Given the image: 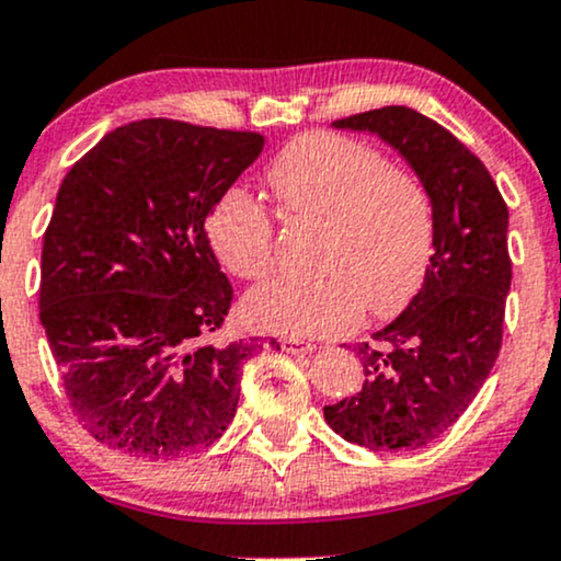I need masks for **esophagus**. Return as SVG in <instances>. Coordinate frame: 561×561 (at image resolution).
<instances>
[{"label": "esophagus", "instance_id": "esophagus-1", "mask_svg": "<svg viewBox=\"0 0 561 561\" xmlns=\"http://www.w3.org/2000/svg\"><path fill=\"white\" fill-rule=\"evenodd\" d=\"M282 351H287V353H313V351H317V345L289 337V340H282Z\"/></svg>", "mask_w": 561, "mask_h": 561}]
</instances>
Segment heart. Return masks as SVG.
Listing matches in <instances>:
<instances>
[{
    "label": "heart",
    "mask_w": 561,
    "mask_h": 561,
    "mask_svg": "<svg viewBox=\"0 0 561 561\" xmlns=\"http://www.w3.org/2000/svg\"><path fill=\"white\" fill-rule=\"evenodd\" d=\"M282 208L324 221L319 279L274 276L244 298L261 332L334 337L364 311L385 319L420 293L435 250V199L416 171L388 163L369 141L337 131L293 139L268 165ZM210 242L231 274L259 279L274 263V218L259 199L231 190L208 221Z\"/></svg>",
    "instance_id": "obj_1"
}]
</instances>
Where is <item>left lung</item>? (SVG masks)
<instances>
[{
    "label": "left lung",
    "instance_id": "1",
    "mask_svg": "<svg viewBox=\"0 0 561 561\" xmlns=\"http://www.w3.org/2000/svg\"><path fill=\"white\" fill-rule=\"evenodd\" d=\"M334 126L396 147L433 192L437 229L420 293L356 347L362 392L327 405L324 420L364 448H422L465 414L499 358L512 285L508 210L482 160L427 115L390 105Z\"/></svg>",
    "mask_w": 561,
    "mask_h": 561
}]
</instances>
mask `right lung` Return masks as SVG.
Instances as JSON below:
<instances>
[{"label":"right lung","mask_w":561,"mask_h":561,"mask_svg":"<svg viewBox=\"0 0 561 561\" xmlns=\"http://www.w3.org/2000/svg\"><path fill=\"white\" fill-rule=\"evenodd\" d=\"M263 145L259 131L145 118L62 179L38 319L70 409L102 446L179 459L234 420L242 362L263 345L218 337L234 289L205 221Z\"/></svg>","instance_id":"right-lung-1"}]
</instances>
